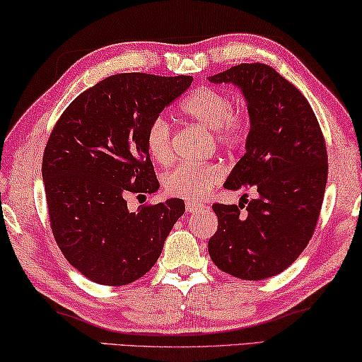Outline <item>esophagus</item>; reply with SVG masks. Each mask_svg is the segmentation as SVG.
Wrapping results in <instances>:
<instances>
[{
    "label": "esophagus",
    "instance_id": "obj_1",
    "mask_svg": "<svg viewBox=\"0 0 362 362\" xmlns=\"http://www.w3.org/2000/svg\"><path fill=\"white\" fill-rule=\"evenodd\" d=\"M200 204H197V202H191V200H187L186 202V211L187 213H194V211H197V210H200Z\"/></svg>",
    "mask_w": 362,
    "mask_h": 362
}]
</instances>
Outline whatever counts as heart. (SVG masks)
I'll use <instances>...</instances> for the list:
<instances>
[{
  "mask_svg": "<svg viewBox=\"0 0 362 362\" xmlns=\"http://www.w3.org/2000/svg\"><path fill=\"white\" fill-rule=\"evenodd\" d=\"M181 110L187 118L206 129H213L218 144L226 151L240 149L248 136V117L242 110H234L230 98L211 86H200L181 103ZM147 151L158 163L171 158V125L167 118L157 117L147 128ZM223 177V168L216 163L189 165L181 163L165 173L162 185L167 194L191 202L204 199L210 189Z\"/></svg>",
  "mask_w": 362,
  "mask_h": 362,
  "instance_id": "b5f03b06",
  "label": "heart"
}]
</instances>
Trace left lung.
I'll return each instance as SVG.
<instances>
[{
    "mask_svg": "<svg viewBox=\"0 0 362 362\" xmlns=\"http://www.w3.org/2000/svg\"><path fill=\"white\" fill-rule=\"evenodd\" d=\"M242 91L250 117L245 153L224 187L258 197L244 204H215L218 230L209 253L218 268L245 281L287 269L315 233L327 182V151L317 118L292 83L266 64L234 65L209 76Z\"/></svg>",
    "mask_w": 362,
    "mask_h": 362,
    "instance_id": "obj_1",
    "label": "left lung"
}]
</instances>
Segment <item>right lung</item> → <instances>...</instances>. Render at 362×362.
I'll return each instance as SVG.
<instances>
[{"mask_svg":"<svg viewBox=\"0 0 362 362\" xmlns=\"http://www.w3.org/2000/svg\"><path fill=\"white\" fill-rule=\"evenodd\" d=\"M192 76L118 74L75 98L43 156L51 229L67 262L100 286H127L162 253L185 200L129 213L128 192H156L147 128Z\"/></svg>","mask_w":362,"mask_h":362,"instance_id":"add662e5","label":"right lung"}]
</instances>
